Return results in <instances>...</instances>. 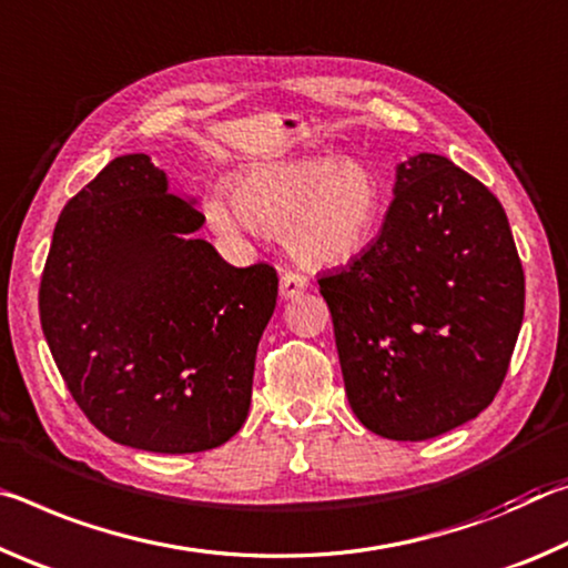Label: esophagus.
<instances>
[{
    "label": "esophagus",
    "instance_id": "esophagus-1",
    "mask_svg": "<svg viewBox=\"0 0 568 568\" xmlns=\"http://www.w3.org/2000/svg\"><path fill=\"white\" fill-rule=\"evenodd\" d=\"M306 286H310V282L302 274L296 272H284L282 274V282H278V294H282V300H296V296L306 292Z\"/></svg>",
    "mask_w": 568,
    "mask_h": 568
}]
</instances>
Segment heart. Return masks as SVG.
<instances>
[{
    "mask_svg": "<svg viewBox=\"0 0 568 568\" xmlns=\"http://www.w3.org/2000/svg\"><path fill=\"white\" fill-rule=\"evenodd\" d=\"M201 211L223 236L251 226L282 231L302 266L337 268L365 251L385 213V185L357 155H290L251 163L231 181V199L203 193Z\"/></svg>",
    "mask_w": 568,
    "mask_h": 568,
    "instance_id": "obj_1",
    "label": "heart"
}]
</instances>
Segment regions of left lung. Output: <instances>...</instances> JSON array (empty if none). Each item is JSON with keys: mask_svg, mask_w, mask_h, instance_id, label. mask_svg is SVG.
Masks as SVG:
<instances>
[{"mask_svg": "<svg viewBox=\"0 0 568 568\" xmlns=\"http://www.w3.org/2000/svg\"><path fill=\"white\" fill-rule=\"evenodd\" d=\"M379 236L320 278L352 413L387 440H427L494 403L524 322L506 211L445 155L397 163Z\"/></svg>", "mask_w": 568, "mask_h": 568, "instance_id": "obj_1", "label": "left lung"}]
</instances>
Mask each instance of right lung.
Instances as JSON below:
<instances>
[{
  "instance_id": "1",
  "label": "right lung",
  "mask_w": 568,
  "mask_h": 568,
  "mask_svg": "<svg viewBox=\"0 0 568 568\" xmlns=\"http://www.w3.org/2000/svg\"><path fill=\"white\" fill-rule=\"evenodd\" d=\"M196 199L151 155L110 161L62 209L40 322L64 385L110 440L148 453L219 448L244 425L268 264L236 268L196 234Z\"/></svg>"
}]
</instances>
